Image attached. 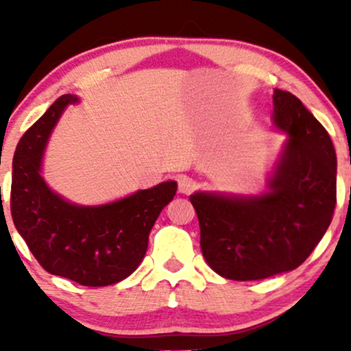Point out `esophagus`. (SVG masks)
I'll use <instances>...</instances> for the list:
<instances>
[{"instance_id":"1","label":"esophagus","mask_w":351,"mask_h":351,"mask_svg":"<svg viewBox=\"0 0 351 351\" xmlns=\"http://www.w3.org/2000/svg\"><path fill=\"white\" fill-rule=\"evenodd\" d=\"M178 189L180 193H183V195H189V193L195 189V181L186 175H181L178 176Z\"/></svg>"}]
</instances>
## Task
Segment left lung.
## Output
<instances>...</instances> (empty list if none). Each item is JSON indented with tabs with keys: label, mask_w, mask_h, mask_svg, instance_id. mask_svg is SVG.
<instances>
[{
	"label": "left lung",
	"mask_w": 351,
	"mask_h": 351,
	"mask_svg": "<svg viewBox=\"0 0 351 351\" xmlns=\"http://www.w3.org/2000/svg\"><path fill=\"white\" fill-rule=\"evenodd\" d=\"M272 122L287 135L267 191H196L201 251L224 279L259 280L297 269L320 243L337 204V155L322 123L291 92L276 88Z\"/></svg>",
	"instance_id": "left-lung-1"
}]
</instances>
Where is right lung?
<instances>
[{
    "instance_id": "right-lung-1",
    "label": "right lung",
    "mask_w": 351,
    "mask_h": 351,
    "mask_svg": "<svg viewBox=\"0 0 351 351\" xmlns=\"http://www.w3.org/2000/svg\"><path fill=\"white\" fill-rule=\"evenodd\" d=\"M77 102L72 94L59 97L19 140L11 216L47 272L87 287H104L127 279L138 267L153 224L178 184L165 181L100 206H79L52 191L41 176L44 148L66 107Z\"/></svg>"
}]
</instances>
